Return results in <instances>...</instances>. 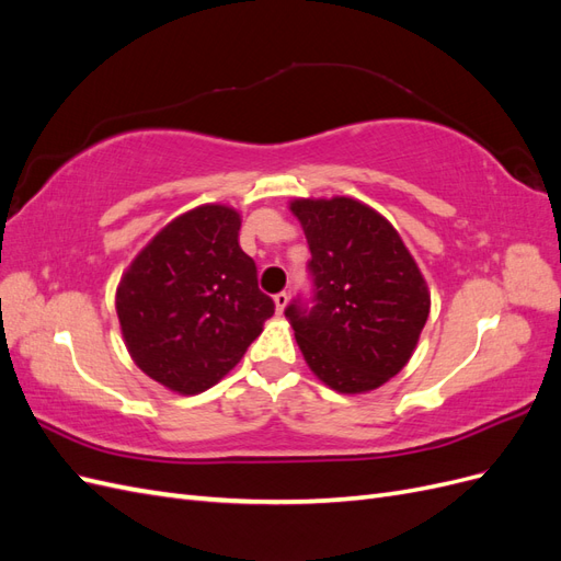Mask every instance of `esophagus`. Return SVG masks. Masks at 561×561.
<instances>
[{
	"instance_id": "esophagus-1",
	"label": "esophagus",
	"mask_w": 561,
	"mask_h": 561,
	"mask_svg": "<svg viewBox=\"0 0 561 561\" xmlns=\"http://www.w3.org/2000/svg\"><path fill=\"white\" fill-rule=\"evenodd\" d=\"M287 299H290V295H287L285 290H283V293H278V295H274V301H276V309H278V313H283V309L287 307Z\"/></svg>"
}]
</instances>
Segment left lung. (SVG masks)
Returning a JSON list of instances; mask_svg holds the SVG:
<instances>
[{
	"label": "left lung",
	"mask_w": 561,
	"mask_h": 561,
	"mask_svg": "<svg viewBox=\"0 0 561 561\" xmlns=\"http://www.w3.org/2000/svg\"><path fill=\"white\" fill-rule=\"evenodd\" d=\"M290 210L311 250L313 297L285 309L304 360L339 393L375 390L412 358L431 311L426 280L393 225L365 203L295 198Z\"/></svg>",
	"instance_id": "obj_1"
}]
</instances>
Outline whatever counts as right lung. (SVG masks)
<instances>
[{
  "label": "right lung",
  "instance_id": "right-lung-1",
  "mask_svg": "<svg viewBox=\"0 0 561 561\" xmlns=\"http://www.w3.org/2000/svg\"><path fill=\"white\" fill-rule=\"evenodd\" d=\"M239 231L233 208L198 206L165 225L116 287L130 358L175 393L215 386L274 316Z\"/></svg>",
  "mask_w": 561,
  "mask_h": 561
}]
</instances>
